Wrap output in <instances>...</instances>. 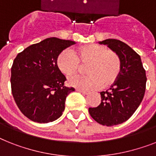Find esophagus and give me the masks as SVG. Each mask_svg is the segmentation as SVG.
<instances>
[{
    "label": "esophagus",
    "mask_w": 156,
    "mask_h": 156,
    "mask_svg": "<svg viewBox=\"0 0 156 156\" xmlns=\"http://www.w3.org/2000/svg\"><path fill=\"white\" fill-rule=\"evenodd\" d=\"M76 90L78 91V92H80V93L83 94H88L90 93L89 91L85 90H81V89H76Z\"/></svg>",
    "instance_id": "34e87169"
}]
</instances>
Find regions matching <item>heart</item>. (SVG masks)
I'll return each mask as SVG.
<instances>
[{
	"label": "heart",
	"instance_id": "heart-1",
	"mask_svg": "<svg viewBox=\"0 0 156 156\" xmlns=\"http://www.w3.org/2000/svg\"><path fill=\"white\" fill-rule=\"evenodd\" d=\"M79 62H87L86 72L88 74L74 76L68 81L70 86L78 89L109 87L117 81L122 70V62L117 53L99 44L82 45L72 50L64 49L56 59L57 67L66 76L75 74Z\"/></svg>",
	"mask_w": 156,
	"mask_h": 156
}]
</instances>
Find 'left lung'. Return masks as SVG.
Here are the masks:
<instances>
[{
    "instance_id": "8db88e82",
    "label": "left lung",
    "mask_w": 156,
    "mask_h": 156,
    "mask_svg": "<svg viewBox=\"0 0 156 156\" xmlns=\"http://www.w3.org/2000/svg\"><path fill=\"white\" fill-rule=\"evenodd\" d=\"M99 43L117 53L122 70L110 89L100 92L101 103L90 107L89 113L98 123L115 126L129 119L141 103L146 90V71L140 55L126 43L112 38Z\"/></svg>"
}]
</instances>
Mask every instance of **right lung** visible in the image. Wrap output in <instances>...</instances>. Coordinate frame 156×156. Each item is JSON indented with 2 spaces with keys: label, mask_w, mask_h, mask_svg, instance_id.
<instances>
[{
  "label": "right lung",
  "mask_w": 156,
  "mask_h": 156,
  "mask_svg": "<svg viewBox=\"0 0 156 156\" xmlns=\"http://www.w3.org/2000/svg\"><path fill=\"white\" fill-rule=\"evenodd\" d=\"M75 42L49 37L30 45L16 55L11 68V89L21 113L40 123L58 119L67 95L74 91L56 65L58 54Z\"/></svg>",
  "instance_id": "1"
}]
</instances>
